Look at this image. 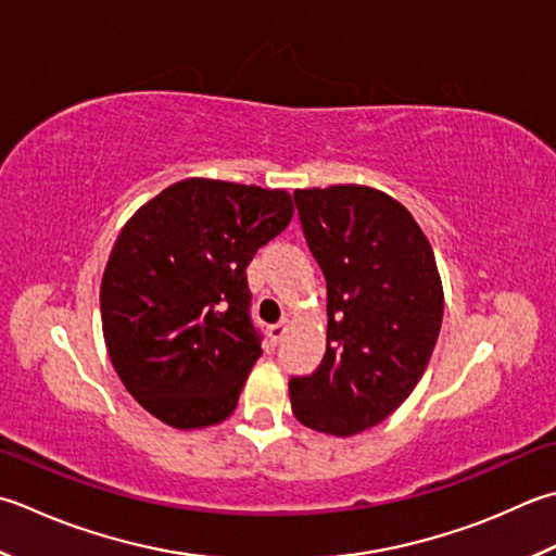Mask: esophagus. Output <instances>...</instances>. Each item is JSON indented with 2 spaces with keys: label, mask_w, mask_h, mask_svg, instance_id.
I'll return each instance as SVG.
<instances>
[{
  "label": "esophagus",
  "mask_w": 556,
  "mask_h": 556,
  "mask_svg": "<svg viewBox=\"0 0 556 556\" xmlns=\"http://www.w3.org/2000/svg\"><path fill=\"white\" fill-rule=\"evenodd\" d=\"M287 330H289V323H287V320H281V323H277V325H271V328L267 330V334H269V342H271V344H279V342H281V337L287 334Z\"/></svg>",
  "instance_id": "1"
}]
</instances>
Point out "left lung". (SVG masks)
Wrapping results in <instances>:
<instances>
[{
    "label": "left lung",
    "instance_id": "1",
    "mask_svg": "<svg viewBox=\"0 0 556 556\" xmlns=\"http://www.w3.org/2000/svg\"><path fill=\"white\" fill-rule=\"evenodd\" d=\"M306 243L328 287L325 356L289 380L303 427L354 437L409 397L443 320L437 257L405 206L368 185L293 192Z\"/></svg>",
    "mask_w": 556,
    "mask_h": 556
}]
</instances>
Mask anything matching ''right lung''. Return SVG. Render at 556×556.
<instances>
[{"label":"right lung","mask_w":556,"mask_h":556,"mask_svg":"<svg viewBox=\"0 0 556 556\" xmlns=\"http://www.w3.org/2000/svg\"><path fill=\"white\" fill-rule=\"evenodd\" d=\"M291 216L287 190L185 178L123 226L101 281L103 337L149 415L190 431L236 409L263 354L245 267Z\"/></svg>","instance_id":"obj_1"}]
</instances>
